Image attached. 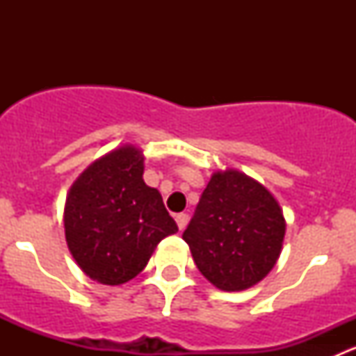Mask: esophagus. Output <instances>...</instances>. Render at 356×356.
Here are the masks:
<instances>
[{"label": "esophagus", "mask_w": 356, "mask_h": 356, "mask_svg": "<svg viewBox=\"0 0 356 356\" xmlns=\"http://www.w3.org/2000/svg\"><path fill=\"white\" fill-rule=\"evenodd\" d=\"M188 220H189L188 213H177V215H175V222H177L179 231H184L186 225H188Z\"/></svg>", "instance_id": "1"}]
</instances>
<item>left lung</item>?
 Returning a JSON list of instances; mask_svg holds the SVG:
<instances>
[{
	"label": "left lung",
	"instance_id": "1",
	"mask_svg": "<svg viewBox=\"0 0 356 356\" xmlns=\"http://www.w3.org/2000/svg\"><path fill=\"white\" fill-rule=\"evenodd\" d=\"M286 220L274 196L239 170L215 172L182 239L215 288L243 291L274 268Z\"/></svg>",
	"mask_w": 356,
	"mask_h": 356
}]
</instances>
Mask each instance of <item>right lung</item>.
Wrapping results in <instances>:
<instances>
[{"label": "right lung", "instance_id": "right-lung-1", "mask_svg": "<svg viewBox=\"0 0 356 356\" xmlns=\"http://www.w3.org/2000/svg\"><path fill=\"white\" fill-rule=\"evenodd\" d=\"M145 156L120 146L89 165L65 201V239L86 275L118 286L134 279L158 243L179 231L161 195L143 181Z\"/></svg>", "mask_w": 356, "mask_h": 356}]
</instances>
